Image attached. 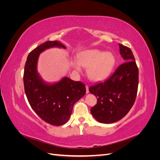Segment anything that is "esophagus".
I'll use <instances>...</instances> for the list:
<instances>
[{
    "mask_svg": "<svg viewBox=\"0 0 160 160\" xmlns=\"http://www.w3.org/2000/svg\"><path fill=\"white\" fill-rule=\"evenodd\" d=\"M85 88H86V93H88L89 92V86H88V85H86Z\"/></svg>",
    "mask_w": 160,
    "mask_h": 160,
    "instance_id": "34e87169",
    "label": "esophagus"
}]
</instances>
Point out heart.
<instances>
[{"instance_id":"heart-1","label":"heart","mask_w":160,"mask_h":160,"mask_svg":"<svg viewBox=\"0 0 160 160\" xmlns=\"http://www.w3.org/2000/svg\"><path fill=\"white\" fill-rule=\"evenodd\" d=\"M115 57L110 51L88 49L77 55V61L73 60L72 66L80 71L81 67H87V75L93 81H102L110 75L115 65Z\"/></svg>"}]
</instances>
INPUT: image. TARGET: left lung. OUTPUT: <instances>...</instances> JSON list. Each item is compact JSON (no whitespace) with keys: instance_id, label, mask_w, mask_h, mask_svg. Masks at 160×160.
<instances>
[{"instance_id":"obj_1","label":"left lung","mask_w":160,"mask_h":160,"mask_svg":"<svg viewBox=\"0 0 160 160\" xmlns=\"http://www.w3.org/2000/svg\"><path fill=\"white\" fill-rule=\"evenodd\" d=\"M120 54L126 61L103 83L89 88L98 98L91 113L99 122L111 123L128 114L136 99L139 71L133 52L129 47L119 44Z\"/></svg>"}]
</instances>
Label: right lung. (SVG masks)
<instances>
[{
	"mask_svg": "<svg viewBox=\"0 0 160 160\" xmlns=\"http://www.w3.org/2000/svg\"><path fill=\"white\" fill-rule=\"evenodd\" d=\"M55 47L66 49L59 41H47L28 54L23 81L32 109L45 122L59 126L69 120L74 104L85 95L86 88L82 82L74 81L68 77L54 84H48L41 78L37 71L38 56L47 49Z\"/></svg>",
	"mask_w": 160,
	"mask_h": 160,
	"instance_id": "1",
	"label": "right lung"
}]
</instances>
